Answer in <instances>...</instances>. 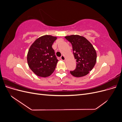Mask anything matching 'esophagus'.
I'll list each match as a JSON object with an SVG mask.
<instances>
[{
	"instance_id": "esophagus-1",
	"label": "esophagus",
	"mask_w": 122,
	"mask_h": 122,
	"mask_svg": "<svg viewBox=\"0 0 122 122\" xmlns=\"http://www.w3.org/2000/svg\"><path fill=\"white\" fill-rule=\"evenodd\" d=\"M61 60L62 61H65L66 58H65L64 55H62V56L61 57Z\"/></svg>"
}]
</instances>
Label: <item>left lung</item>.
Segmentation results:
<instances>
[{
	"mask_svg": "<svg viewBox=\"0 0 122 122\" xmlns=\"http://www.w3.org/2000/svg\"><path fill=\"white\" fill-rule=\"evenodd\" d=\"M71 43L76 67L70 71L73 76H86L93 69L97 61V53L92 44L83 36L71 35L65 37Z\"/></svg>",
	"mask_w": 122,
	"mask_h": 122,
	"instance_id": "left-lung-1",
	"label": "left lung"
}]
</instances>
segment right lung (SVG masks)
<instances>
[{
    "instance_id": "1",
    "label": "right lung",
    "mask_w": 122,
    "mask_h": 122,
    "mask_svg": "<svg viewBox=\"0 0 122 122\" xmlns=\"http://www.w3.org/2000/svg\"><path fill=\"white\" fill-rule=\"evenodd\" d=\"M57 38L45 35L36 39L29 48L27 60L29 67L40 77L51 75L55 70L58 60L52 45Z\"/></svg>"
}]
</instances>
